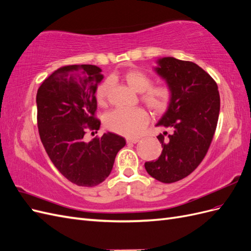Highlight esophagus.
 <instances>
[{
  "label": "esophagus",
  "instance_id": "obj_1",
  "mask_svg": "<svg viewBox=\"0 0 251 251\" xmlns=\"http://www.w3.org/2000/svg\"><path fill=\"white\" fill-rule=\"evenodd\" d=\"M139 141V138H126L127 143H137Z\"/></svg>",
  "mask_w": 251,
  "mask_h": 251
}]
</instances>
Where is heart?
Instances as JSON below:
<instances>
[{
	"label": "heart",
	"instance_id": "heart-1",
	"mask_svg": "<svg viewBox=\"0 0 251 251\" xmlns=\"http://www.w3.org/2000/svg\"><path fill=\"white\" fill-rule=\"evenodd\" d=\"M121 77L126 85L136 92L141 93L140 100L155 114H163L169 109L173 91L169 86L153 85V79L150 75L140 69L132 68L126 71ZM111 79L107 78L98 85L95 97L97 102L103 105L107 102ZM149 114L142 108L135 109H116L104 115L103 125L109 131L126 137H134L139 135L149 123Z\"/></svg>",
	"mask_w": 251,
	"mask_h": 251
}]
</instances>
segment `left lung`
<instances>
[{
  "label": "left lung",
  "instance_id": "obj_1",
  "mask_svg": "<svg viewBox=\"0 0 251 251\" xmlns=\"http://www.w3.org/2000/svg\"><path fill=\"white\" fill-rule=\"evenodd\" d=\"M157 64L155 71L172 89L173 98L156 126L173 132L157 136L162 153L144 166L156 180L173 183L193 173L206 155L218 124L220 95L216 81L197 64L172 56Z\"/></svg>",
  "mask_w": 251,
  "mask_h": 251
}]
</instances>
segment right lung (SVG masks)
Returning <instances> with one entry per match:
<instances>
[{"mask_svg": "<svg viewBox=\"0 0 251 251\" xmlns=\"http://www.w3.org/2000/svg\"><path fill=\"white\" fill-rule=\"evenodd\" d=\"M94 65H71L55 70L37 90V126L43 146L58 172L72 183L92 187L105 180L124 137L104 133L89 142L87 131L97 133L95 92L103 75Z\"/></svg>", "mask_w": 251, "mask_h": 251, "instance_id": "right-lung-1", "label": "right lung"}]
</instances>
